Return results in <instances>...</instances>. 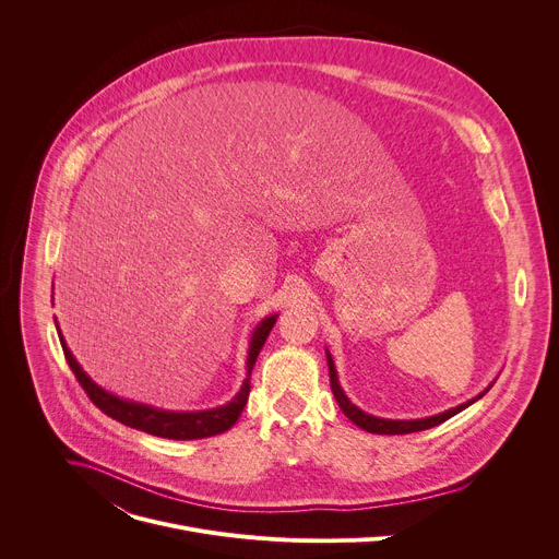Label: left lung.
<instances>
[{
    "label": "left lung",
    "instance_id": "8db88e82",
    "mask_svg": "<svg viewBox=\"0 0 559 559\" xmlns=\"http://www.w3.org/2000/svg\"><path fill=\"white\" fill-rule=\"evenodd\" d=\"M328 365H330V382H332V391H334V397L338 407L343 409V414L360 429L369 431V433H380V436H401V433H414V431H425V429H431L444 420H449L451 416L460 414L462 409H466L471 403H475L477 397H483L485 393H480L477 397H473V401L455 407V409H449L444 414H438V416H431V418H423V420H384V418H376V416H369L365 412H360L356 405L349 403V397L343 393L341 384H338V376H336V367H334V360L332 356L328 354Z\"/></svg>",
    "mask_w": 559,
    "mask_h": 559
}]
</instances>
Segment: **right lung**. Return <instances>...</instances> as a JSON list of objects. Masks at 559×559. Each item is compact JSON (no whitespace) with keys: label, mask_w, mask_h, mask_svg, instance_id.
Instances as JSON below:
<instances>
[{"label":"right lung","mask_w":559,"mask_h":559,"mask_svg":"<svg viewBox=\"0 0 559 559\" xmlns=\"http://www.w3.org/2000/svg\"><path fill=\"white\" fill-rule=\"evenodd\" d=\"M276 325V316L265 318V321L257 328L252 343H250V358H248V378L241 386V391L236 393L234 401L225 407L218 409H210V412H197V414H179V412H162L154 407H145V405H136V403H126L119 401L117 395L104 391L102 386H97L84 371L82 367L76 365V360L72 358L70 349L63 343V336L59 332V341L63 347V356L68 360V367L72 369L74 378L79 380V384L84 386V391L88 393V397L93 401L95 407H99L106 416H110L112 420H119L126 427L145 431L150 436H158V438H170V440H199V438H210L216 433L227 431L238 416H241L248 395H250V378H252V369L254 362L259 358V352L263 349L272 328Z\"/></svg>","instance_id":"1"}]
</instances>
